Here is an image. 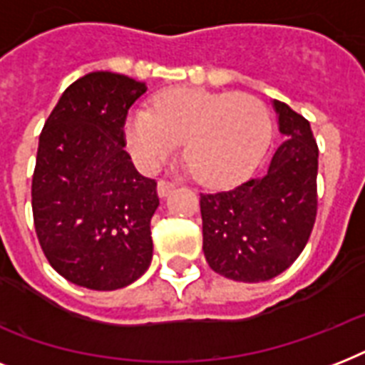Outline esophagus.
<instances>
[{
    "label": "esophagus",
    "mask_w": 365,
    "mask_h": 365,
    "mask_svg": "<svg viewBox=\"0 0 365 365\" xmlns=\"http://www.w3.org/2000/svg\"><path fill=\"white\" fill-rule=\"evenodd\" d=\"M174 189H176V183L168 182V180H159V183H157V193H159V197L170 195Z\"/></svg>",
    "instance_id": "1"
}]
</instances>
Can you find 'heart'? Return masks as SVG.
Returning <instances> with one entry per match:
<instances>
[{"label":"heart","instance_id":"b5f03b06","mask_svg":"<svg viewBox=\"0 0 365 365\" xmlns=\"http://www.w3.org/2000/svg\"><path fill=\"white\" fill-rule=\"evenodd\" d=\"M272 117L261 98L248 93H214L176 87L155 96L153 108L134 106L125 138L142 168H155L178 149L197 180L210 185L246 176L265 153Z\"/></svg>","mask_w":365,"mask_h":365}]
</instances>
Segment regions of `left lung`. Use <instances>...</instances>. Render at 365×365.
I'll list each match as a JSON object with an SVG mask.
<instances>
[{
  "mask_svg": "<svg viewBox=\"0 0 365 365\" xmlns=\"http://www.w3.org/2000/svg\"><path fill=\"white\" fill-rule=\"evenodd\" d=\"M286 142L265 176L229 191L200 193L202 250L212 271L239 282H265L305 248L317 220L318 145L311 125L288 104L272 102Z\"/></svg>",
  "mask_w": 365,
  "mask_h": 365,
  "instance_id": "1",
  "label": "left lung"
}]
</instances>
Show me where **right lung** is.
I'll return each mask as SVG.
<instances>
[{
  "instance_id": "right-lung-1",
  "label": "right lung",
  "mask_w": 365,
  "mask_h": 365,
  "mask_svg": "<svg viewBox=\"0 0 365 365\" xmlns=\"http://www.w3.org/2000/svg\"><path fill=\"white\" fill-rule=\"evenodd\" d=\"M145 83L93 71L71 83L39 136L31 180L34 225L45 257L88 289L125 288L153 257L157 182L125 151V121Z\"/></svg>"
}]
</instances>
